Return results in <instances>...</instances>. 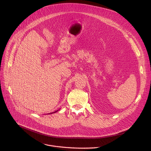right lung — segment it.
<instances>
[{
    "label": "right lung",
    "instance_id": "obj_1",
    "mask_svg": "<svg viewBox=\"0 0 151 151\" xmlns=\"http://www.w3.org/2000/svg\"><path fill=\"white\" fill-rule=\"evenodd\" d=\"M58 111H55V112H52V113H50V114H54V113H55V112H57Z\"/></svg>",
    "mask_w": 151,
    "mask_h": 151
}]
</instances>
